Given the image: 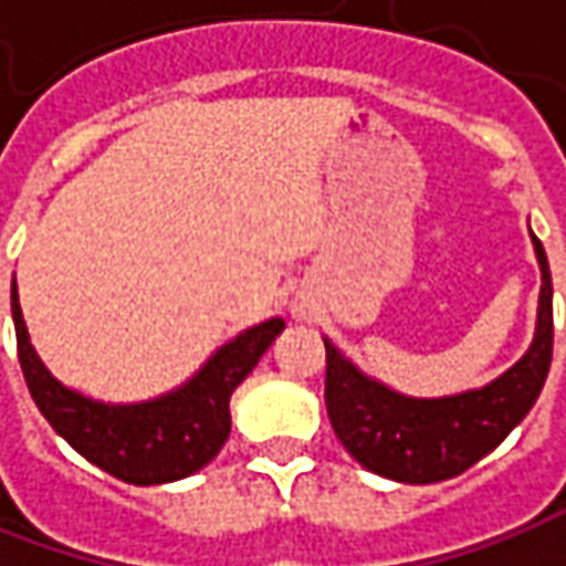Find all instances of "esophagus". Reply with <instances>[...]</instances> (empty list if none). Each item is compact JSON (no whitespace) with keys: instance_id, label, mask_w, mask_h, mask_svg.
I'll use <instances>...</instances> for the list:
<instances>
[{"instance_id":"obj_1","label":"esophagus","mask_w":566,"mask_h":566,"mask_svg":"<svg viewBox=\"0 0 566 566\" xmlns=\"http://www.w3.org/2000/svg\"><path fill=\"white\" fill-rule=\"evenodd\" d=\"M291 313H294L297 319H310V310H306L303 303H294V310H291Z\"/></svg>"}]
</instances>
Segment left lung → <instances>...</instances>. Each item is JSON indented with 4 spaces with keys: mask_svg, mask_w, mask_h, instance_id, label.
<instances>
[{
    "mask_svg": "<svg viewBox=\"0 0 566 566\" xmlns=\"http://www.w3.org/2000/svg\"><path fill=\"white\" fill-rule=\"evenodd\" d=\"M542 291L536 338L495 381L448 398H407L363 376L325 338V410L347 454L366 470L395 482L429 485L460 476L511 436L536 403L552 366V272L533 234Z\"/></svg>",
    "mask_w": 566,
    "mask_h": 566,
    "instance_id": "left-lung-1",
    "label": "left lung"
}]
</instances>
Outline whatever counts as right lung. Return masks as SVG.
I'll list each match as a JSON object with an SVG mask.
<instances>
[{
	"instance_id": "1",
	"label": "right lung",
	"mask_w": 566,
	"mask_h": 566,
	"mask_svg": "<svg viewBox=\"0 0 566 566\" xmlns=\"http://www.w3.org/2000/svg\"><path fill=\"white\" fill-rule=\"evenodd\" d=\"M11 319L18 335V360L40 413L77 454L130 485L185 479L203 470L222 451L231 432L228 400L284 328V319L279 316L247 328L238 338L222 344L200 366V373H193V379L163 398L103 403L65 388L36 357L14 282Z\"/></svg>"
}]
</instances>
